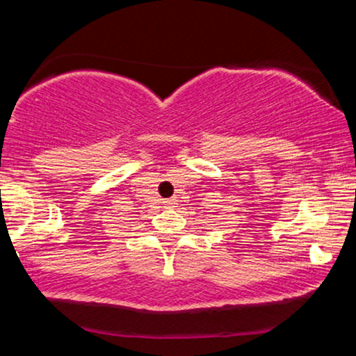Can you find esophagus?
Returning a JSON list of instances; mask_svg holds the SVG:
<instances>
[{
	"label": "esophagus",
	"mask_w": 356,
	"mask_h": 356,
	"mask_svg": "<svg viewBox=\"0 0 356 356\" xmlns=\"http://www.w3.org/2000/svg\"><path fill=\"white\" fill-rule=\"evenodd\" d=\"M174 204H175V199H174V197L165 199V201H164V207H165V209H170V207H175Z\"/></svg>",
	"instance_id": "34e87169"
}]
</instances>
